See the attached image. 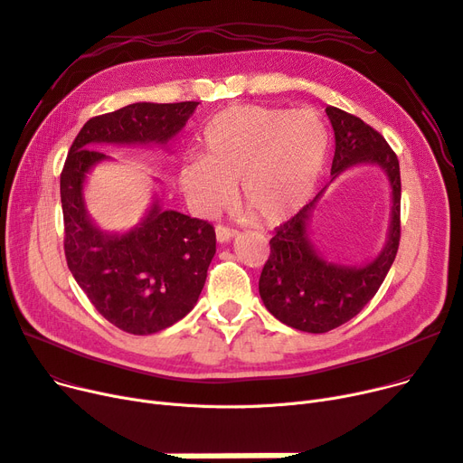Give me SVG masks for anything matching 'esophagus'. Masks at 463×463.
<instances>
[{
    "mask_svg": "<svg viewBox=\"0 0 463 463\" xmlns=\"http://www.w3.org/2000/svg\"><path fill=\"white\" fill-rule=\"evenodd\" d=\"M215 236H217L219 244H225V242H231L232 238L238 236V231H234L231 227H225V225H217L215 227Z\"/></svg>",
    "mask_w": 463,
    "mask_h": 463,
    "instance_id": "obj_1",
    "label": "esophagus"
}]
</instances>
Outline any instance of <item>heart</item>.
<instances>
[{"label": "heart", "mask_w": 463, "mask_h": 463, "mask_svg": "<svg viewBox=\"0 0 463 463\" xmlns=\"http://www.w3.org/2000/svg\"><path fill=\"white\" fill-rule=\"evenodd\" d=\"M206 155L191 156L179 179L200 213L227 208L242 185V204L276 225L305 206L329 156V130L312 109L232 106L204 132Z\"/></svg>", "instance_id": "heart-1"}]
</instances>
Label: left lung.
<instances>
[{"mask_svg":"<svg viewBox=\"0 0 463 463\" xmlns=\"http://www.w3.org/2000/svg\"><path fill=\"white\" fill-rule=\"evenodd\" d=\"M335 130L331 182L355 165H376L386 172L392 187V221L388 242L364 267L336 265L321 259L308 238V221L321 189L270 238V255L259 278V293L267 310L293 329L327 333L357 316L376 295L397 255L401 238V174L399 160L388 142L359 117L329 106Z\"/></svg>","mask_w":463,"mask_h":463,"instance_id":"1","label":"left lung"}]
</instances>
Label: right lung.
Instances as JSON below:
<instances>
[{
	"label": "right lung",
	"mask_w": 463,
	"mask_h": 463,
	"mask_svg": "<svg viewBox=\"0 0 463 463\" xmlns=\"http://www.w3.org/2000/svg\"><path fill=\"white\" fill-rule=\"evenodd\" d=\"M198 102H137L89 118L60 174L68 269L94 308L130 335H153L187 316L215 255V231L204 219L163 210L155 200L142 223L125 234L99 231L85 210L89 170L108 156L96 144H166Z\"/></svg>",
	"instance_id": "right-lung-1"
}]
</instances>
